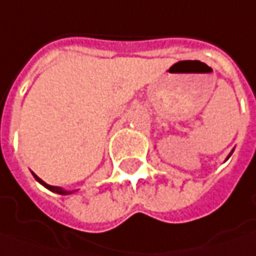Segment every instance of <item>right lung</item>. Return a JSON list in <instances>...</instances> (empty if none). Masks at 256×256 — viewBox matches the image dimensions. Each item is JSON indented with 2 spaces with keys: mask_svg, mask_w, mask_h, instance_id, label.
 I'll list each match as a JSON object with an SVG mask.
<instances>
[{
  "mask_svg": "<svg viewBox=\"0 0 256 256\" xmlns=\"http://www.w3.org/2000/svg\"><path fill=\"white\" fill-rule=\"evenodd\" d=\"M32 174H34V177H35L36 180H38L42 186H45V188H46V189H50L51 192H56V194H58V195H70V194H73L72 190H64V189H61V188H58V186H51V184L45 183V182H44V180H40L35 173H32Z\"/></svg>",
  "mask_w": 256,
  "mask_h": 256,
  "instance_id": "right-lung-1",
  "label": "right lung"
}]
</instances>
